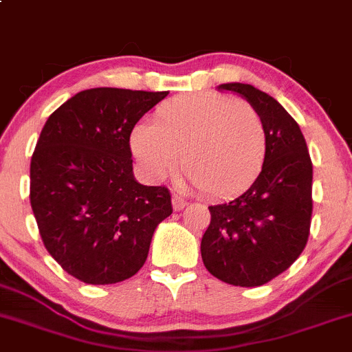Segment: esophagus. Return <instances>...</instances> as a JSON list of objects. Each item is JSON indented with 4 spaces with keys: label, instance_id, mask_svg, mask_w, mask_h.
<instances>
[{
    "label": "esophagus",
    "instance_id": "esophagus-1",
    "mask_svg": "<svg viewBox=\"0 0 352 352\" xmlns=\"http://www.w3.org/2000/svg\"><path fill=\"white\" fill-rule=\"evenodd\" d=\"M172 206H173V209H175V210H182L184 207L187 206V201H186V199L179 197V195H173V197H172Z\"/></svg>",
    "mask_w": 352,
    "mask_h": 352
}]
</instances>
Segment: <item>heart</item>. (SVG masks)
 I'll return each instance as SVG.
<instances>
[{
	"instance_id": "heart-1",
	"label": "heart",
	"mask_w": 352,
	"mask_h": 352,
	"mask_svg": "<svg viewBox=\"0 0 352 352\" xmlns=\"http://www.w3.org/2000/svg\"><path fill=\"white\" fill-rule=\"evenodd\" d=\"M150 179L162 182L182 165L212 197H232L261 173L268 151L265 123L251 106L214 92L177 96L155 123H140L129 138Z\"/></svg>"
}]
</instances>
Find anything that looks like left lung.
I'll use <instances>...</instances> for the list:
<instances>
[{
	"instance_id": "left-lung-1",
	"label": "left lung",
	"mask_w": 352,
	"mask_h": 352,
	"mask_svg": "<svg viewBox=\"0 0 352 352\" xmlns=\"http://www.w3.org/2000/svg\"><path fill=\"white\" fill-rule=\"evenodd\" d=\"M241 96L261 116L268 151L253 186L210 206L201 254L210 275L234 287L268 283L300 256L312 216V162L300 126L276 99L241 82L217 86Z\"/></svg>"
}]
</instances>
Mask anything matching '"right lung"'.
Returning a JSON list of instances; mask_svg holds the SVG:
<instances>
[{"label":"right lung","instance_id":"right-lung-1","mask_svg":"<svg viewBox=\"0 0 352 352\" xmlns=\"http://www.w3.org/2000/svg\"><path fill=\"white\" fill-rule=\"evenodd\" d=\"M168 92L94 87L47 120L30 164V202L47 251L74 278L111 285L145 265L172 214L170 192L133 175L129 135Z\"/></svg>","mask_w":352,"mask_h":352}]
</instances>
